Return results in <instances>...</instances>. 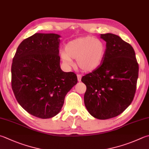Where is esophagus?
I'll use <instances>...</instances> for the list:
<instances>
[{
    "instance_id": "obj_1",
    "label": "esophagus",
    "mask_w": 149,
    "mask_h": 149,
    "mask_svg": "<svg viewBox=\"0 0 149 149\" xmlns=\"http://www.w3.org/2000/svg\"><path fill=\"white\" fill-rule=\"evenodd\" d=\"M77 78H78V82H80L81 81V78H82V76L80 74H78L77 75Z\"/></svg>"
}]
</instances>
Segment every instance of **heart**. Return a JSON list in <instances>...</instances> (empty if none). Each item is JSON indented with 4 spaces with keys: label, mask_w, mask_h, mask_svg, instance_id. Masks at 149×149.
Masks as SVG:
<instances>
[{
    "label": "heart",
    "mask_w": 149,
    "mask_h": 149,
    "mask_svg": "<svg viewBox=\"0 0 149 149\" xmlns=\"http://www.w3.org/2000/svg\"><path fill=\"white\" fill-rule=\"evenodd\" d=\"M105 54L106 47L102 41L86 36L69 41L61 52V58L67 66L72 65V59H77V65L82 71L91 72L100 66Z\"/></svg>",
    "instance_id": "heart-1"
}]
</instances>
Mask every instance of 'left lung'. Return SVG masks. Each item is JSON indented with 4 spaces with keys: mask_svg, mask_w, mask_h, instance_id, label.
<instances>
[{
    "mask_svg": "<svg viewBox=\"0 0 149 149\" xmlns=\"http://www.w3.org/2000/svg\"><path fill=\"white\" fill-rule=\"evenodd\" d=\"M106 54L100 66L82 78L86 84L84 104L93 117L108 119L119 116L133 100L139 67L134 50L119 36L100 34Z\"/></svg>",
    "mask_w": 149,
    "mask_h": 149,
    "instance_id": "1",
    "label": "left lung"
}]
</instances>
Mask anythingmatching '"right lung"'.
<instances>
[{
    "label": "right lung",
    "instance_id": "right-lung-1",
    "mask_svg": "<svg viewBox=\"0 0 149 149\" xmlns=\"http://www.w3.org/2000/svg\"><path fill=\"white\" fill-rule=\"evenodd\" d=\"M60 38L36 33L21 42L13 59L12 87L16 99L28 113L41 119L56 116L78 82L74 72L61 69Z\"/></svg>",
    "mask_w": 149,
    "mask_h": 149
}]
</instances>
